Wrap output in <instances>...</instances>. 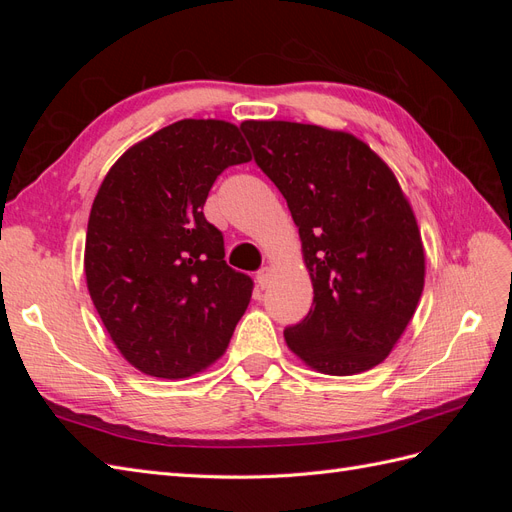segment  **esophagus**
I'll use <instances>...</instances> for the list:
<instances>
[{
    "mask_svg": "<svg viewBox=\"0 0 512 512\" xmlns=\"http://www.w3.org/2000/svg\"><path fill=\"white\" fill-rule=\"evenodd\" d=\"M271 280H273V269H271V267H262V269L258 271V275H256L258 286H260V288H269Z\"/></svg>",
    "mask_w": 512,
    "mask_h": 512,
    "instance_id": "esophagus-1",
    "label": "esophagus"
}]
</instances>
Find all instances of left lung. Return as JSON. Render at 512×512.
I'll return each mask as SVG.
<instances>
[{"mask_svg":"<svg viewBox=\"0 0 512 512\" xmlns=\"http://www.w3.org/2000/svg\"><path fill=\"white\" fill-rule=\"evenodd\" d=\"M254 160L286 198L314 286L309 314L284 331L316 371L382 363L425 286V250L393 170L359 138L294 121H243Z\"/></svg>","mask_w":512,"mask_h":512,"instance_id":"1","label":"left lung"}]
</instances>
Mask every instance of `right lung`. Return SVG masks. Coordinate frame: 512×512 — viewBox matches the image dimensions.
I'll list each match as a JSON object with an SVG mask.
<instances>
[{
  "label": "right lung",
  "instance_id": "1",
  "mask_svg": "<svg viewBox=\"0 0 512 512\" xmlns=\"http://www.w3.org/2000/svg\"><path fill=\"white\" fill-rule=\"evenodd\" d=\"M237 126L181 119L130 147L91 205L85 277L104 327L130 365L179 380L226 352L252 299L203 207L222 170L250 162Z\"/></svg>",
  "mask_w": 512,
  "mask_h": 512
}]
</instances>
